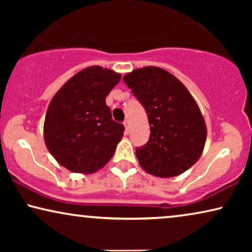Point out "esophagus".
I'll return each mask as SVG.
<instances>
[{
	"instance_id": "34e87169",
	"label": "esophagus",
	"mask_w": 252,
	"mask_h": 252,
	"mask_svg": "<svg viewBox=\"0 0 252 252\" xmlns=\"http://www.w3.org/2000/svg\"><path fill=\"white\" fill-rule=\"evenodd\" d=\"M124 124V126H125V129H126V134L129 132V122L128 120H125V122L123 123Z\"/></svg>"
}]
</instances>
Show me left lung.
<instances>
[{
	"instance_id": "obj_1",
	"label": "left lung",
	"mask_w": 252,
	"mask_h": 252,
	"mask_svg": "<svg viewBox=\"0 0 252 252\" xmlns=\"http://www.w3.org/2000/svg\"><path fill=\"white\" fill-rule=\"evenodd\" d=\"M123 79L149 120L150 139L135 153L141 167L159 178L184 173L199 159L206 141V125L194 97L160 67L136 68Z\"/></svg>"
}]
</instances>
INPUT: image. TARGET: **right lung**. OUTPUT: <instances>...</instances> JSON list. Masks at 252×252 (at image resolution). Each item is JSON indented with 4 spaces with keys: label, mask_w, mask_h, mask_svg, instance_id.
<instances>
[{
    "label": "right lung",
    "mask_w": 252,
    "mask_h": 252,
    "mask_svg": "<svg viewBox=\"0 0 252 252\" xmlns=\"http://www.w3.org/2000/svg\"><path fill=\"white\" fill-rule=\"evenodd\" d=\"M122 74L101 66L86 67L65 82L49 103L44 142L55 159L74 173H94L111 159L124 135L105 98Z\"/></svg>",
    "instance_id": "obj_1"
}]
</instances>
